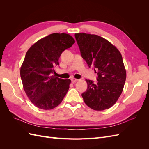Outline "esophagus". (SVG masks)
Here are the masks:
<instances>
[{"label":"esophagus","mask_w":149,"mask_h":149,"mask_svg":"<svg viewBox=\"0 0 149 149\" xmlns=\"http://www.w3.org/2000/svg\"><path fill=\"white\" fill-rule=\"evenodd\" d=\"M79 79H75V78H72L71 79V82L72 83H76V81H78Z\"/></svg>","instance_id":"obj_1"}]
</instances>
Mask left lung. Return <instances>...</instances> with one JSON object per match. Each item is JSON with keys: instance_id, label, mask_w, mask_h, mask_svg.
<instances>
[{"instance_id": "obj_1", "label": "left lung", "mask_w": 149, "mask_h": 149, "mask_svg": "<svg viewBox=\"0 0 149 149\" xmlns=\"http://www.w3.org/2000/svg\"><path fill=\"white\" fill-rule=\"evenodd\" d=\"M81 55L97 73L96 83L86 79V91L81 96L88 106L96 111L109 109L123 92L126 71L120 52L107 40L96 35H74Z\"/></svg>"}]
</instances>
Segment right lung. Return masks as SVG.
<instances>
[{"instance_id":"right-lung-1","label":"right lung","mask_w":149,"mask_h":149,"mask_svg":"<svg viewBox=\"0 0 149 149\" xmlns=\"http://www.w3.org/2000/svg\"><path fill=\"white\" fill-rule=\"evenodd\" d=\"M66 33H54L38 40L26 52L20 68V76L25 92L39 109H52L63 100L70 88V79L52 76L53 67L66 49L74 43Z\"/></svg>"}]
</instances>
